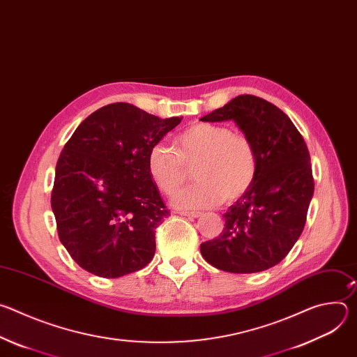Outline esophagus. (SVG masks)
<instances>
[{"mask_svg": "<svg viewBox=\"0 0 357 357\" xmlns=\"http://www.w3.org/2000/svg\"><path fill=\"white\" fill-rule=\"evenodd\" d=\"M181 216H186V218H192V219H196V218H200L202 213L200 212H179Z\"/></svg>", "mask_w": 357, "mask_h": 357, "instance_id": "esophagus-1", "label": "esophagus"}]
</instances>
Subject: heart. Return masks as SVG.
Masks as SVG:
<instances>
[{
    "mask_svg": "<svg viewBox=\"0 0 357 357\" xmlns=\"http://www.w3.org/2000/svg\"><path fill=\"white\" fill-rule=\"evenodd\" d=\"M176 151L164 144L152 145L146 155L148 172L164 193H174L195 164L193 185L175 193L172 202L181 209H203L241 196L257 174V155L251 141L230 127L197 123L176 138Z\"/></svg>",
    "mask_w": 357,
    "mask_h": 357,
    "instance_id": "b5f03b06",
    "label": "heart"
}]
</instances>
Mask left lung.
<instances>
[{
	"label": "left lung",
	"instance_id": "left-lung-1",
	"mask_svg": "<svg viewBox=\"0 0 357 357\" xmlns=\"http://www.w3.org/2000/svg\"><path fill=\"white\" fill-rule=\"evenodd\" d=\"M202 121H234L251 141L257 174L223 215L219 237L200 244L218 270L251 274L278 264L299 238L314 196L308 146L289 117L267 100L241 94Z\"/></svg>",
	"mask_w": 357,
	"mask_h": 357
}]
</instances>
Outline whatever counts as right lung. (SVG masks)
I'll return each mask as SVG.
<instances>
[{"instance_id": "add662e5", "label": "right lung", "mask_w": 357, "mask_h": 357, "mask_svg": "<svg viewBox=\"0 0 357 357\" xmlns=\"http://www.w3.org/2000/svg\"><path fill=\"white\" fill-rule=\"evenodd\" d=\"M181 120L114 103L90 114L63 146L50 205L62 244L83 270L119 278L154 259L155 229L169 212L146 155Z\"/></svg>"}]
</instances>
